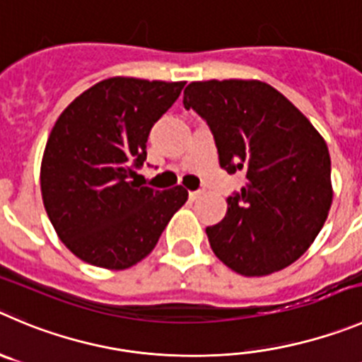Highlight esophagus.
Returning <instances> with one entry per match:
<instances>
[{"instance_id":"1","label":"esophagus","mask_w":362,"mask_h":362,"mask_svg":"<svg viewBox=\"0 0 362 362\" xmlns=\"http://www.w3.org/2000/svg\"><path fill=\"white\" fill-rule=\"evenodd\" d=\"M202 197V191H189V198L191 200H197V198Z\"/></svg>"}]
</instances>
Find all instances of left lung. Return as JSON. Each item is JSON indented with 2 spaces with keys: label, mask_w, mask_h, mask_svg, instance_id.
Listing matches in <instances>:
<instances>
[{
  "label": "left lung",
  "mask_w": 362,
  "mask_h": 362,
  "mask_svg": "<svg viewBox=\"0 0 362 362\" xmlns=\"http://www.w3.org/2000/svg\"><path fill=\"white\" fill-rule=\"evenodd\" d=\"M184 107L211 128L219 165L245 173L225 219L207 227L216 257L245 276L286 268L322 230L332 204L327 143L288 98L259 80L192 82Z\"/></svg>",
  "instance_id": "8db88e82"
}]
</instances>
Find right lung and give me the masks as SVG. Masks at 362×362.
<instances>
[{
	"label": "right lung",
	"mask_w": 362,
	"mask_h": 362,
	"mask_svg": "<svg viewBox=\"0 0 362 362\" xmlns=\"http://www.w3.org/2000/svg\"><path fill=\"white\" fill-rule=\"evenodd\" d=\"M185 82L107 78L60 114L44 150L40 191L52 225L82 261L124 269L157 245L187 191L141 185L146 141Z\"/></svg>",
	"instance_id": "1"
}]
</instances>
